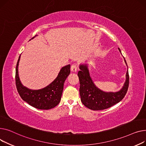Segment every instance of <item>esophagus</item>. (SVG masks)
<instances>
[{
  "instance_id": "obj_1",
  "label": "esophagus",
  "mask_w": 146,
  "mask_h": 146,
  "mask_svg": "<svg viewBox=\"0 0 146 146\" xmlns=\"http://www.w3.org/2000/svg\"><path fill=\"white\" fill-rule=\"evenodd\" d=\"M71 71L72 72H76L77 71V66L76 64L72 65L71 67Z\"/></svg>"
}]
</instances>
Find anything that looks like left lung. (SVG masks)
<instances>
[{
    "mask_svg": "<svg viewBox=\"0 0 146 146\" xmlns=\"http://www.w3.org/2000/svg\"><path fill=\"white\" fill-rule=\"evenodd\" d=\"M119 52L121 50L118 48ZM124 59V61L127 62ZM78 71L80 88V94L82 104L92 110H102L107 109L116 104L125 97L129 85L128 71L126 73V80L123 88L119 91L104 92L96 86L92 81L87 64L80 65Z\"/></svg>",
    "mask_w": 146,
    "mask_h": 146,
    "instance_id": "1",
    "label": "left lung"
}]
</instances>
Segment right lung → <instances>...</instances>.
<instances>
[{
  "instance_id": "obj_1",
  "label": "right lung",
  "mask_w": 146,
  "mask_h": 146,
  "mask_svg": "<svg viewBox=\"0 0 146 146\" xmlns=\"http://www.w3.org/2000/svg\"><path fill=\"white\" fill-rule=\"evenodd\" d=\"M20 58L21 55L16 66L15 81L17 90L22 99L30 106L39 110H49L56 107L61 101L64 82L70 74L71 65H68L62 67L56 78L48 86L34 90L23 86L20 81L18 74Z\"/></svg>"
}]
</instances>
